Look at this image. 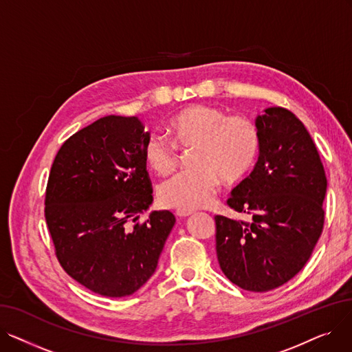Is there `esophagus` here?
Masks as SVG:
<instances>
[{
  "mask_svg": "<svg viewBox=\"0 0 352 352\" xmlns=\"http://www.w3.org/2000/svg\"><path fill=\"white\" fill-rule=\"evenodd\" d=\"M192 212H194V211H191V210H177V211H175V215H177L178 218H186V217H190Z\"/></svg>",
  "mask_w": 352,
  "mask_h": 352,
  "instance_id": "1",
  "label": "esophagus"
}]
</instances>
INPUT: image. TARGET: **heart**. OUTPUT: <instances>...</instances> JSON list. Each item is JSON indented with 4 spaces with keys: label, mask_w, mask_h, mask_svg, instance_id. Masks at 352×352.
I'll return each mask as SVG.
<instances>
[{
    "label": "heart",
    "mask_w": 352,
    "mask_h": 352,
    "mask_svg": "<svg viewBox=\"0 0 352 352\" xmlns=\"http://www.w3.org/2000/svg\"><path fill=\"white\" fill-rule=\"evenodd\" d=\"M170 131L181 146H197V168L181 171L160 186L161 204L170 208L195 210L210 204L219 179L228 186L241 182L251 174L261 153V134L255 122L228 116L212 105L184 108L170 121ZM175 143L160 134L146 138L144 157L157 174L168 175L178 166L181 154Z\"/></svg>",
    "instance_id": "1"
}]
</instances>
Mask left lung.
I'll list each match as a JSON object with an SVG mask.
<instances>
[{"instance_id": "left-lung-1", "label": "left lung", "mask_w": 352, "mask_h": 352, "mask_svg": "<svg viewBox=\"0 0 352 352\" xmlns=\"http://www.w3.org/2000/svg\"><path fill=\"white\" fill-rule=\"evenodd\" d=\"M261 153L227 204L251 221L215 215L221 270L239 288L265 292L297 275L322 234L327 177L317 146L291 111L258 116Z\"/></svg>"}]
</instances>
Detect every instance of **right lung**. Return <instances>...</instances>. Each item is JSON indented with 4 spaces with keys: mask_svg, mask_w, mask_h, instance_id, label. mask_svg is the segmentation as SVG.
I'll return each instance as SVG.
<instances>
[{
    "mask_svg": "<svg viewBox=\"0 0 352 352\" xmlns=\"http://www.w3.org/2000/svg\"><path fill=\"white\" fill-rule=\"evenodd\" d=\"M150 133L137 117L108 116L71 135L54 158L45 221L60 265L104 297L138 291L155 272L175 217L154 211L144 146Z\"/></svg>",
    "mask_w": 352,
    "mask_h": 352,
    "instance_id": "right-lung-1",
    "label": "right lung"
}]
</instances>
